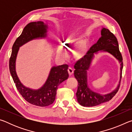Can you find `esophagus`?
<instances>
[{
  "label": "esophagus",
  "mask_w": 132,
  "mask_h": 132,
  "mask_svg": "<svg viewBox=\"0 0 132 132\" xmlns=\"http://www.w3.org/2000/svg\"><path fill=\"white\" fill-rule=\"evenodd\" d=\"M68 72L69 75H71L73 73V69L71 67H69L68 68Z\"/></svg>",
  "instance_id": "34e87169"
}]
</instances>
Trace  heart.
<instances>
[{
  "instance_id": "heart-1",
  "label": "heart",
  "mask_w": 132,
  "mask_h": 132,
  "mask_svg": "<svg viewBox=\"0 0 132 132\" xmlns=\"http://www.w3.org/2000/svg\"><path fill=\"white\" fill-rule=\"evenodd\" d=\"M69 43H70V40H66V41H64L63 42V44L64 45H67V44H68ZM57 54L59 57H61L62 58H65L68 56V52L65 48L62 47V46H59V47L57 48Z\"/></svg>"
}]
</instances>
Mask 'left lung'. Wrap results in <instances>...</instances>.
Segmentation results:
<instances>
[{
	"mask_svg": "<svg viewBox=\"0 0 132 132\" xmlns=\"http://www.w3.org/2000/svg\"><path fill=\"white\" fill-rule=\"evenodd\" d=\"M101 37L97 43L91 46L86 54L75 64L74 75L78 81L76 97L81 105L86 107L94 106L109 101L117 94L119 88L123 69L122 56L119 50L117 38L109 30L102 28ZM99 52H108L118 60L120 63V80L119 84L111 92L102 95L93 91L88 84L87 71L90 67L95 55Z\"/></svg>",
	"mask_w": 132,
	"mask_h": 132,
	"instance_id": "left-lung-1",
	"label": "left lung"
}]
</instances>
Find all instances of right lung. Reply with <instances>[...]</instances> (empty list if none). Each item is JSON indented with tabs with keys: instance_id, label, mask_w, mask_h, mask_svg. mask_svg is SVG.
<instances>
[{
	"instance_id": "obj_1",
	"label": "right lung",
	"mask_w": 132,
	"mask_h": 132,
	"mask_svg": "<svg viewBox=\"0 0 132 132\" xmlns=\"http://www.w3.org/2000/svg\"><path fill=\"white\" fill-rule=\"evenodd\" d=\"M48 22H31L28 24L13 44L9 61V69L16 88L24 99L34 105L46 106L52 104L55 100L58 86L68 79V64L53 66L46 81L38 89H32L24 86L17 75L15 63L19 48L27 42L37 39L46 38L48 30Z\"/></svg>"
}]
</instances>
